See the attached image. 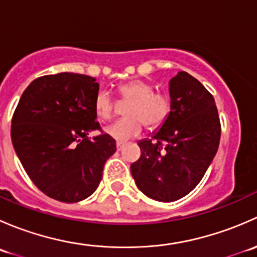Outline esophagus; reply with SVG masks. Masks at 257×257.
<instances>
[{"instance_id":"obj_1","label":"esophagus","mask_w":257,"mask_h":257,"mask_svg":"<svg viewBox=\"0 0 257 257\" xmlns=\"http://www.w3.org/2000/svg\"><path fill=\"white\" fill-rule=\"evenodd\" d=\"M124 145H125V144H124L123 142H116V149L121 150L124 148Z\"/></svg>"}]
</instances>
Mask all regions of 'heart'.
<instances>
[{
	"instance_id": "b5f03b06",
	"label": "heart",
	"mask_w": 257,
	"mask_h": 257,
	"mask_svg": "<svg viewBox=\"0 0 257 257\" xmlns=\"http://www.w3.org/2000/svg\"><path fill=\"white\" fill-rule=\"evenodd\" d=\"M116 94L120 102L129 103L125 109L126 119L108 125L105 133L119 142L139 136L143 125L150 132L159 129L167 121L172 109L169 97L164 93L154 92V87L142 79L118 85ZM94 112L102 121L110 120L115 115V104L107 92L95 95Z\"/></svg>"
}]
</instances>
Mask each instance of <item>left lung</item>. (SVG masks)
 <instances>
[{"label": "left lung", "mask_w": 257, "mask_h": 257, "mask_svg": "<svg viewBox=\"0 0 257 257\" xmlns=\"http://www.w3.org/2000/svg\"><path fill=\"white\" fill-rule=\"evenodd\" d=\"M172 109L152 139L138 143L141 158L131 172L142 193L158 201L188 195L205 175L221 136L211 93L186 72L169 82Z\"/></svg>", "instance_id": "obj_1"}]
</instances>
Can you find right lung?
Returning <instances> with one entry per match:
<instances>
[{"label":"right lung","mask_w":257,"mask_h":257,"mask_svg":"<svg viewBox=\"0 0 257 257\" xmlns=\"http://www.w3.org/2000/svg\"><path fill=\"white\" fill-rule=\"evenodd\" d=\"M95 78L58 73L35 79L21 95L12 116L11 138L26 173L43 194L77 203L97 190L115 141L95 121Z\"/></svg>","instance_id":"1"}]
</instances>
